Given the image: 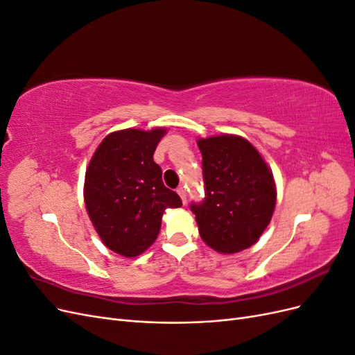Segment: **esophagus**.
<instances>
[{"instance_id":"1","label":"esophagus","mask_w":355,"mask_h":355,"mask_svg":"<svg viewBox=\"0 0 355 355\" xmlns=\"http://www.w3.org/2000/svg\"><path fill=\"white\" fill-rule=\"evenodd\" d=\"M178 194H179V197H180V200H182V202L184 204H187V191H185V188H178Z\"/></svg>"}]
</instances>
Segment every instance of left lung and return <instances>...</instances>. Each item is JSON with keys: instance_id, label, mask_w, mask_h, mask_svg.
I'll return each mask as SVG.
<instances>
[{"instance_id": "1", "label": "left lung", "mask_w": 355, "mask_h": 355, "mask_svg": "<svg viewBox=\"0 0 355 355\" xmlns=\"http://www.w3.org/2000/svg\"><path fill=\"white\" fill-rule=\"evenodd\" d=\"M206 197L191 204L198 232L219 253L253 245L271 222L277 201L272 171L241 136L200 139Z\"/></svg>"}]
</instances>
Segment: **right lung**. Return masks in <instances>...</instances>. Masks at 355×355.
<instances>
[{
    "instance_id": "right-lung-1",
    "label": "right lung",
    "mask_w": 355,
    "mask_h": 355,
    "mask_svg": "<svg viewBox=\"0 0 355 355\" xmlns=\"http://www.w3.org/2000/svg\"><path fill=\"white\" fill-rule=\"evenodd\" d=\"M166 128H125L106 136L85 170L84 201L96 232L112 252L135 257L151 245L166 209L182 201L164 187L153 155Z\"/></svg>"
}]
</instances>
